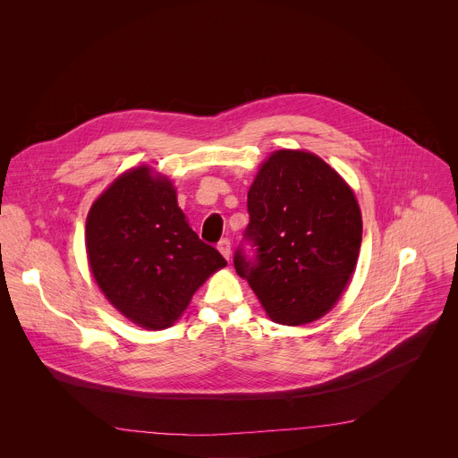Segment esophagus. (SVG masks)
I'll use <instances>...</instances> for the list:
<instances>
[{
  "label": "esophagus",
  "mask_w": 458,
  "mask_h": 458,
  "mask_svg": "<svg viewBox=\"0 0 458 458\" xmlns=\"http://www.w3.org/2000/svg\"><path fill=\"white\" fill-rule=\"evenodd\" d=\"M217 250L223 253V257H225L226 260H230V255H232V250H230V239H221V241L217 242Z\"/></svg>",
  "instance_id": "1"
}]
</instances>
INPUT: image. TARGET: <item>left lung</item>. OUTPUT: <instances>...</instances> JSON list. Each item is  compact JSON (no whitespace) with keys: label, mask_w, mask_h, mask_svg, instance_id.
<instances>
[{"label":"left lung","mask_w":458,"mask_h":458,"mask_svg":"<svg viewBox=\"0 0 458 458\" xmlns=\"http://www.w3.org/2000/svg\"><path fill=\"white\" fill-rule=\"evenodd\" d=\"M250 223L235 272L279 324L299 326L328 313L355 270L362 217L353 190L320 157L277 150L248 190Z\"/></svg>","instance_id":"obj_1"}]
</instances>
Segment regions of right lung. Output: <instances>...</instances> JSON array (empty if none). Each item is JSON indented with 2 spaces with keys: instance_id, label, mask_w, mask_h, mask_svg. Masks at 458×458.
<instances>
[{
  "instance_id": "right-lung-1",
  "label": "right lung",
  "mask_w": 458,
  "mask_h": 458,
  "mask_svg": "<svg viewBox=\"0 0 458 458\" xmlns=\"http://www.w3.org/2000/svg\"><path fill=\"white\" fill-rule=\"evenodd\" d=\"M92 276L126 318L165 330L225 257L195 233L175 188L148 166L121 174L92 205L85 230Z\"/></svg>"
}]
</instances>
